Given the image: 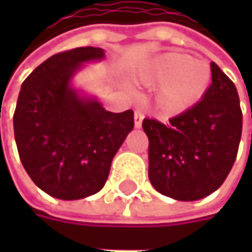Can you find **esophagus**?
<instances>
[{
	"instance_id": "esophagus-1",
	"label": "esophagus",
	"mask_w": 252,
	"mask_h": 252,
	"mask_svg": "<svg viewBox=\"0 0 252 252\" xmlns=\"http://www.w3.org/2000/svg\"><path fill=\"white\" fill-rule=\"evenodd\" d=\"M143 118H144V115H143L141 111H135V112H134V126H135V128H140V126H141V124H143Z\"/></svg>"
}]
</instances>
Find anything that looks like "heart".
<instances>
[{
	"mask_svg": "<svg viewBox=\"0 0 252 252\" xmlns=\"http://www.w3.org/2000/svg\"><path fill=\"white\" fill-rule=\"evenodd\" d=\"M140 77L149 86H160L156 96L158 106L175 115L201 100L212 81V68L206 61L168 52L150 61Z\"/></svg>",
	"mask_w": 252,
	"mask_h": 252,
	"instance_id": "1",
	"label": "heart"
}]
</instances>
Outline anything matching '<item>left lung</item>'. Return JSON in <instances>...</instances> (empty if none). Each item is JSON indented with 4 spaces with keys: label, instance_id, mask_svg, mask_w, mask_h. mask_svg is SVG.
<instances>
[{
    "label": "left lung",
    "instance_id": "1",
    "mask_svg": "<svg viewBox=\"0 0 252 252\" xmlns=\"http://www.w3.org/2000/svg\"><path fill=\"white\" fill-rule=\"evenodd\" d=\"M212 84L198 103L165 126L146 118L149 179L156 191L179 201L215 192L236 159L242 112L232 80L212 63Z\"/></svg>",
    "mask_w": 252,
    "mask_h": 252
}]
</instances>
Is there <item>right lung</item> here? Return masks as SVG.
<instances>
[{"instance_id": "right-lung-1", "label": "right lung", "mask_w": 252, "mask_h": 252, "mask_svg": "<svg viewBox=\"0 0 252 252\" xmlns=\"http://www.w3.org/2000/svg\"><path fill=\"white\" fill-rule=\"evenodd\" d=\"M103 58V49L93 46L55 54L30 73L19 93L13 123L20 160L32 181L60 200L100 191L134 128L131 109L109 112L71 84L83 64Z\"/></svg>"}]
</instances>
